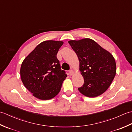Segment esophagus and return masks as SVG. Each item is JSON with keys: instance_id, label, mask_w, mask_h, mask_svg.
<instances>
[{"instance_id": "1", "label": "esophagus", "mask_w": 132, "mask_h": 132, "mask_svg": "<svg viewBox=\"0 0 132 132\" xmlns=\"http://www.w3.org/2000/svg\"><path fill=\"white\" fill-rule=\"evenodd\" d=\"M69 72V74H70V75H72V74H74V71H72V70H70Z\"/></svg>"}]
</instances>
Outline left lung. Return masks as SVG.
<instances>
[{
	"instance_id": "left-lung-1",
	"label": "left lung",
	"mask_w": 132,
	"mask_h": 132,
	"mask_svg": "<svg viewBox=\"0 0 132 132\" xmlns=\"http://www.w3.org/2000/svg\"><path fill=\"white\" fill-rule=\"evenodd\" d=\"M68 43L79 59V70L84 78L83 85L78 90L89 97L102 95L115 77L116 65L113 55L91 39Z\"/></svg>"
}]
</instances>
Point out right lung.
I'll use <instances>...</instances> for the list:
<instances>
[{
    "label": "right lung",
    "mask_w": 132,
    "mask_h": 132,
    "mask_svg": "<svg viewBox=\"0 0 132 132\" xmlns=\"http://www.w3.org/2000/svg\"><path fill=\"white\" fill-rule=\"evenodd\" d=\"M63 43L44 41L24 59L20 75L24 86L35 97L49 100L60 92L63 81L67 77L61 69L57 54Z\"/></svg>",
    "instance_id": "obj_1"
}]
</instances>
